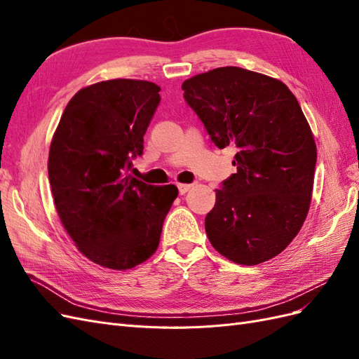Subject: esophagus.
<instances>
[{
  "label": "esophagus",
  "instance_id": "34e87169",
  "mask_svg": "<svg viewBox=\"0 0 359 359\" xmlns=\"http://www.w3.org/2000/svg\"><path fill=\"white\" fill-rule=\"evenodd\" d=\"M191 189V184H178L180 194H186Z\"/></svg>",
  "mask_w": 359,
  "mask_h": 359
}]
</instances>
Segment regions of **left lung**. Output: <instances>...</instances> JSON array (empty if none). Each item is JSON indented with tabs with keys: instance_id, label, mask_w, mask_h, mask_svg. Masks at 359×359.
<instances>
[{
	"instance_id": "left-lung-1",
	"label": "left lung",
	"mask_w": 359,
	"mask_h": 359,
	"mask_svg": "<svg viewBox=\"0 0 359 359\" xmlns=\"http://www.w3.org/2000/svg\"><path fill=\"white\" fill-rule=\"evenodd\" d=\"M182 91L212 142L235 149L236 173L205 217L210 243L240 265L273 259L298 235L311 202L318 151L297 97L241 67L193 76Z\"/></svg>"
}]
</instances>
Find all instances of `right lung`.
Returning a JSON list of instances; mask_svg holds the SVG:
<instances>
[{"label":"right lung","mask_w":359,"mask_h":359,"mask_svg":"<svg viewBox=\"0 0 359 359\" xmlns=\"http://www.w3.org/2000/svg\"><path fill=\"white\" fill-rule=\"evenodd\" d=\"M160 86L112 79L79 90L53 133L48 173L60 220L94 264L130 269L156 253L178 189L128 175L144 153V135L160 103Z\"/></svg>","instance_id":"right-lung-1"}]
</instances>
